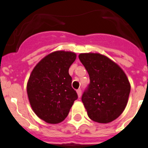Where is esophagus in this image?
<instances>
[{"instance_id": "esophagus-1", "label": "esophagus", "mask_w": 148, "mask_h": 148, "mask_svg": "<svg viewBox=\"0 0 148 148\" xmlns=\"http://www.w3.org/2000/svg\"><path fill=\"white\" fill-rule=\"evenodd\" d=\"M77 95H78V97H80L82 95V90H80V89H79V90H77Z\"/></svg>"}]
</instances>
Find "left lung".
<instances>
[{
    "instance_id": "obj_1",
    "label": "left lung",
    "mask_w": 148,
    "mask_h": 148,
    "mask_svg": "<svg viewBox=\"0 0 148 148\" xmlns=\"http://www.w3.org/2000/svg\"><path fill=\"white\" fill-rule=\"evenodd\" d=\"M79 58L85 67L90 83L82 101L89 118L101 124L116 119L124 110L131 86L122 69L100 53H80Z\"/></svg>"
}]
</instances>
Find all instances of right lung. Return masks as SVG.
Returning <instances> with one entry per match:
<instances>
[{
	"label": "right lung",
	"mask_w": 148,
	"mask_h": 148,
	"mask_svg": "<svg viewBox=\"0 0 148 148\" xmlns=\"http://www.w3.org/2000/svg\"><path fill=\"white\" fill-rule=\"evenodd\" d=\"M76 58L74 52L55 51L44 57L30 74L27 84L30 106L36 115L48 124L64 121L78 97L69 74Z\"/></svg>",
	"instance_id": "1"
}]
</instances>
